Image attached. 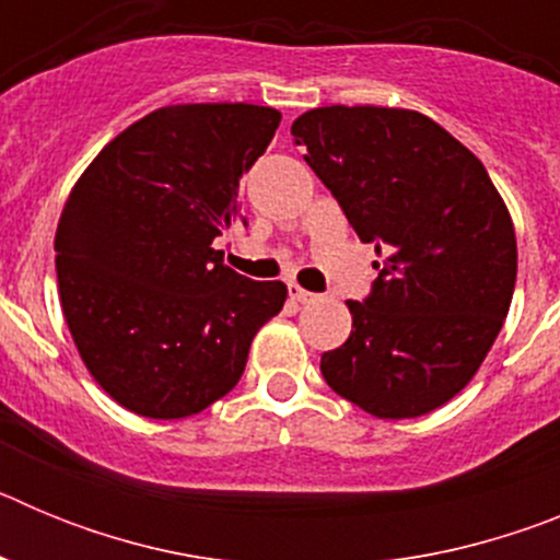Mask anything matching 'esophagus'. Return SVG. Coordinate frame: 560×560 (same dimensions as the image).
Listing matches in <instances>:
<instances>
[{
    "label": "esophagus",
    "mask_w": 560,
    "mask_h": 560,
    "mask_svg": "<svg viewBox=\"0 0 560 560\" xmlns=\"http://www.w3.org/2000/svg\"><path fill=\"white\" fill-rule=\"evenodd\" d=\"M289 296H291V300H294V303H300V305H308V303H316V300H319V296H316L314 291H305L303 285H296V283L289 285Z\"/></svg>",
    "instance_id": "1"
}]
</instances>
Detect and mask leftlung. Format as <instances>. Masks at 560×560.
I'll list each match as a JSON object with an SVG mask.
<instances>
[{"instance_id": "left-lung-1", "label": "left lung", "mask_w": 560, "mask_h": 560, "mask_svg": "<svg viewBox=\"0 0 560 560\" xmlns=\"http://www.w3.org/2000/svg\"><path fill=\"white\" fill-rule=\"evenodd\" d=\"M378 280L323 353L328 387L384 420L420 418L474 378L516 285V232L482 162L443 126L384 106H323L291 126Z\"/></svg>"}]
</instances>
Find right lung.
Listing matches in <instances>:
<instances>
[{
  "label": "right lung",
  "instance_id": "obj_1",
  "mask_svg": "<svg viewBox=\"0 0 560 560\" xmlns=\"http://www.w3.org/2000/svg\"><path fill=\"white\" fill-rule=\"evenodd\" d=\"M277 126V108L252 103L156 108L69 190L56 232L63 319L128 412L176 420L224 398L257 330L283 311L280 280H246L212 249Z\"/></svg>",
  "mask_w": 560,
  "mask_h": 560
}]
</instances>
